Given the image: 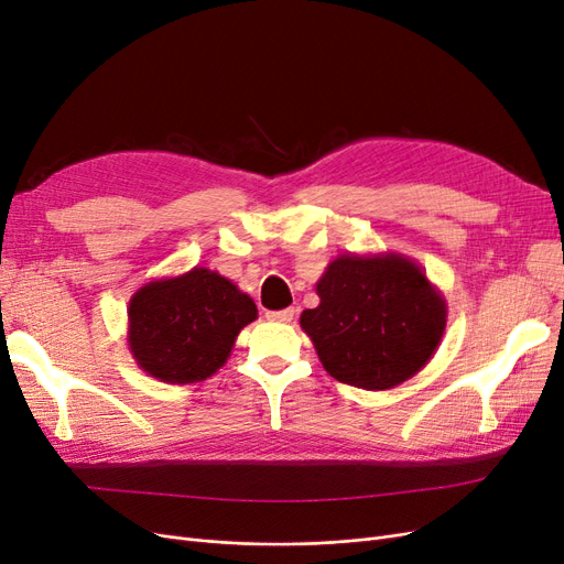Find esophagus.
Masks as SVG:
<instances>
[{"instance_id":"obj_1","label":"esophagus","mask_w":564,"mask_h":564,"mask_svg":"<svg viewBox=\"0 0 564 564\" xmlns=\"http://www.w3.org/2000/svg\"><path fill=\"white\" fill-rule=\"evenodd\" d=\"M265 317L270 322H292L296 317V311L294 308H284V311H268Z\"/></svg>"}]
</instances>
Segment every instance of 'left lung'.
<instances>
[{
  "mask_svg": "<svg viewBox=\"0 0 564 564\" xmlns=\"http://www.w3.org/2000/svg\"><path fill=\"white\" fill-rule=\"evenodd\" d=\"M317 308L301 313L322 367L340 383L388 390L435 355L447 303L409 256L344 253L317 280Z\"/></svg>",
  "mask_w": 564,
  "mask_h": 564,
  "instance_id": "obj_1",
  "label": "left lung"
}]
</instances>
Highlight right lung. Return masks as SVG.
Instances as JSON below:
<instances>
[{"instance_id":"add662e5","label":"right lung","mask_w":564,"mask_h":564,"mask_svg":"<svg viewBox=\"0 0 564 564\" xmlns=\"http://www.w3.org/2000/svg\"><path fill=\"white\" fill-rule=\"evenodd\" d=\"M127 344L152 379L197 383L226 365L235 338L259 317L249 294L216 270L193 268L143 284L129 301Z\"/></svg>"}]
</instances>
